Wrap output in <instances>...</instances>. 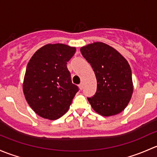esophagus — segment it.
<instances>
[{"mask_svg": "<svg viewBox=\"0 0 157 157\" xmlns=\"http://www.w3.org/2000/svg\"><path fill=\"white\" fill-rule=\"evenodd\" d=\"M78 87H79V88H80V90H82V89H83V84H82V83L79 84Z\"/></svg>", "mask_w": 157, "mask_h": 157, "instance_id": "1", "label": "esophagus"}]
</instances>
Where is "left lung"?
Masks as SVG:
<instances>
[{"instance_id": "obj_1", "label": "left lung", "mask_w": 157, "mask_h": 157, "mask_svg": "<svg viewBox=\"0 0 157 157\" xmlns=\"http://www.w3.org/2000/svg\"><path fill=\"white\" fill-rule=\"evenodd\" d=\"M80 51L91 66L98 82L95 94L88 98L94 110L103 116L122 112L133 93L128 61L116 49L102 42L90 44Z\"/></svg>"}]
</instances>
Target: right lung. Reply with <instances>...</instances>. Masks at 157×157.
<instances>
[{
  "mask_svg": "<svg viewBox=\"0 0 157 157\" xmlns=\"http://www.w3.org/2000/svg\"><path fill=\"white\" fill-rule=\"evenodd\" d=\"M75 48L63 44H48L30 59L23 82V93L29 105L38 116L55 120L69 109L78 91L72 82L67 62Z\"/></svg>",
  "mask_w": 157,
  "mask_h": 157,
  "instance_id": "right-lung-1",
  "label": "right lung"
}]
</instances>
